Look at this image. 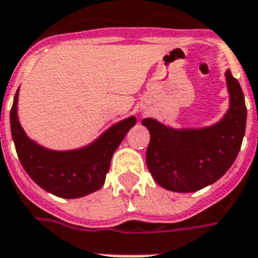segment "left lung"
I'll return each mask as SVG.
<instances>
[{"label": "left lung", "mask_w": 258, "mask_h": 258, "mask_svg": "<svg viewBox=\"0 0 258 258\" xmlns=\"http://www.w3.org/2000/svg\"><path fill=\"white\" fill-rule=\"evenodd\" d=\"M229 108L219 122L202 128H172L146 118L150 131L146 163L154 180L172 192H196L223 176L236 160L246 125L240 83L225 71Z\"/></svg>", "instance_id": "left-lung-1"}]
</instances>
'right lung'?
Returning <instances> with one entry per match:
<instances>
[{
    "instance_id": "right-lung-1",
    "label": "right lung",
    "mask_w": 258,
    "mask_h": 258,
    "mask_svg": "<svg viewBox=\"0 0 258 258\" xmlns=\"http://www.w3.org/2000/svg\"><path fill=\"white\" fill-rule=\"evenodd\" d=\"M18 91L10 110V128L17 155L27 175L46 192L63 199L83 198L102 188L111 158L136 123L130 116L115 123L85 147L55 151L39 146L22 128L18 114Z\"/></svg>"
}]
</instances>
